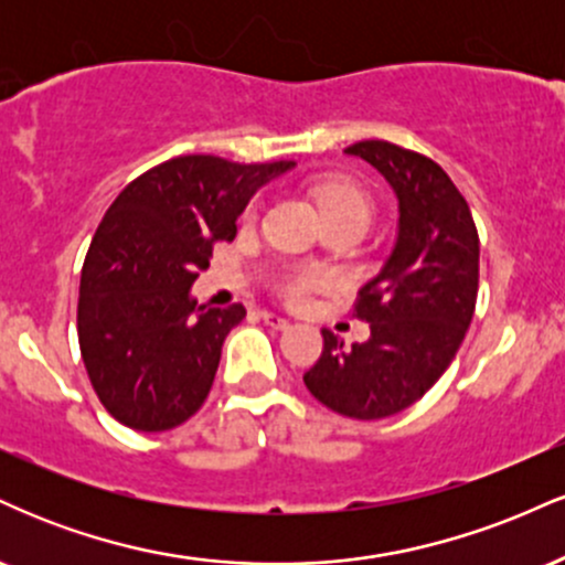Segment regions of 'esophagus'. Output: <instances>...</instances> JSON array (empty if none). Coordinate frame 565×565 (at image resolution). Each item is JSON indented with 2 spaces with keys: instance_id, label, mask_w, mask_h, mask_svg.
Wrapping results in <instances>:
<instances>
[{
  "instance_id": "1",
  "label": "esophagus",
  "mask_w": 565,
  "mask_h": 565,
  "mask_svg": "<svg viewBox=\"0 0 565 565\" xmlns=\"http://www.w3.org/2000/svg\"><path fill=\"white\" fill-rule=\"evenodd\" d=\"M263 321L268 323V327H274V329H289V319H284L281 313H274V310H263Z\"/></svg>"
}]
</instances>
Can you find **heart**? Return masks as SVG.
Listing matches in <instances>:
<instances>
[{"instance_id": "heart-1", "label": "heart", "mask_w": 565, "mask_h": 565, "mask_svg": "<svg viewBox=\"0 0 565 565\" xmlns=\"http://www.w3.org/2000/svg\"><path fill=\"white\" fill-rule=\"evenodd\" d=\"M316 201H319V210L327 223L334 220H348V223H359L361 228H366L369 220H372V199L366 191H361L359 185L345 183V180H329L316 188ZM257 215V206L249 204L244 212V220H252ZM327 284V276L321 270H297L287 281L281 284L284 297L289 302H302L310 291L321 289Z\"/></svg>"}]
</instances>
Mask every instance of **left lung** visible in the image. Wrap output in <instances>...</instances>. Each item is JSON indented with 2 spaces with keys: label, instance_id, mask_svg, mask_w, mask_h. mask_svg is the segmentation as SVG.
Wrapping results in <instances>:
<instances>
[{
  "label": "left lung",
  "instance_id": "left-lung-1",
  "mask_svg": "<svg viewBox=\"0 0 565 565\" xmlns=\"http://www.w3.org/2000/svg\"><path fill=\"white\" fill-rule=\"evenodd\" d=\"M385 174L398 196V242L382 274L359 291L361 345L321 329L323 350L305 372L313 398L342 417L385 419L436 385L462 345L478 300V228L457 185L430 157L387 140L345 148Z\"/></svg>",
  "mask_w": 565,
  "mask_h": 565
}]
</instances>
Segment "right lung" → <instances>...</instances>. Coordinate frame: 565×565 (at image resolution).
<instances>
[{"label": "right lung", "instance_id": "right-lung-1", "mask_svg": "<svg viewBox=\"0 0 565 565\" xmlns=\"http://www.w3.org/2000/svg\"><path fill=\"white\" fill-rule=\"evenodd\" d=\"M291 167L188 153L142 172L108 206L82 265L76 332L89 385L116 423L172 430L204 404L246 310L196 308L188 289L215 244L233 242L252 193Z\"/></svg>", "mask_w": 565, "mask_h": 565}]
</instances>
